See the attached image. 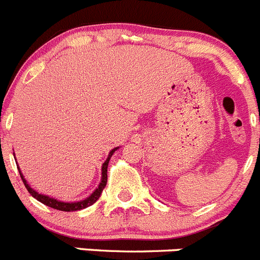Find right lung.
<instances>
[{"label":"right lung","mask_w":260,"mask_h":260,"mask_svg":"<svg viewBox=\"0 0 260 260\" xmlns=\"http://www.w3.org/2000/svg\"><path fill=\"white\" fill-rule=\"evenodd\" d=\"M115 150H117V148L112 149L111 151H110L109 154V158H107V160L105 161L104 166H102V181L101 183H100L99 188L96 189V191L93 192V193L91 194L89 197H87L86 200H83V201H79V202H61V201H58V200H54L51 199V197H48V196H44V194H40L38 193L37 191H34V189L31 188V187L27 184V182L25 181V178L22 177L21 172H20V176H21V179L22 182H24L25 187H26V189L29 191V193L31 194L34 199H37L38 201H40L42 204L46 205V206L51 207V209H55V210H59V211H67V212H71V211H78V210H82V209H86V207L91 206V205H93L94 202L97 201V200L100 199V196H101L102 191H104V188L106 187V183H107V166H109V160L110 158H111L112 154L115 153ZM19 168V167H17Z\"/></svg>","instance_id":"1"}]
</instances>
